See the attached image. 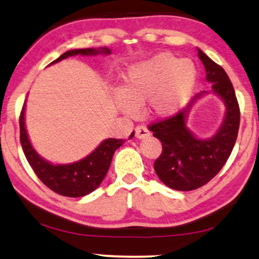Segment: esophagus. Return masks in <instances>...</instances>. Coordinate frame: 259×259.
Wrapping results in <instances>:
<instances>
[{"label":"esophagus","instance_id":"esophagus-1","mask_svg":"<svg viewBox=\"0 0 259 259\" xmlns=\"http://www.w3.org/2000/svg\"><path fill=\"white\" fill-rule=\"evenodd\" d=\"M135 133H136V137L138 139H144V138H146V137L150 136L149 130L146 128L145 126H142V124H140V126H137L136 127Z\"/></svg>","mask_w":259,"mask_h":259}]
</instances>
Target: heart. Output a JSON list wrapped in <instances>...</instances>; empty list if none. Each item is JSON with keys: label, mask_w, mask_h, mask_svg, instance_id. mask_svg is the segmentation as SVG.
Returning a JSON list of instances; mask_svg holds the SVG:
<instances>
[{"label": "heart", "mask_w": 259, "mask_h": 259, "mask_svg": "<svg viewBox=\"0 0 259 259\" xmlns=\"http://www.w3.org/2000/svg\"><path fill=\"white\" fill-rule=\"evenodd\" d=\"M196 69L188 60H179L168 53L131 66L123 76L115 104L121 111L133 114L148 102L149 113L157 117L170 116L181 109L190 97Z\"/></svg>", "instance_id": "b5f03b06"}]
</instances>
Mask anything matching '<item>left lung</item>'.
<instances>
[{"instance_id": "obj_1", "label": "left lung", "mask_w": 259, "mask_h": 259, "mask_svg": "<svg viewBox=\"0 0 259 259\" xmlns=\"http://www.w3.org/2000/svg\"><path fill=\"white\" fill-rule=\"evenodd\" d=\"M198 57L205 67L206 80L226 104L225 121L218 133L210 139H198L186 127L191 105L205 91L198 94L186 110L149 126L162 144V154L154 164L156 174L164 185L178 191L202 187L221 170L232 154L240 124V109L227 73L200 49Z\"/></svg>"}]
</instances>
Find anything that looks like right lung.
Returning a JSON list of instances; mask_svg holds the SVG:
<instances>
[{
  "mask_svg": "<svg viewBox=\"0 0 259 259\" xmlns=\"http://www.w3.org/2000/svg\"><path fill=\"white\" fill-rule=\"evenodd\" d=\"M100 52L101 50H96L94 48L68 50L52 63L61 61L68 56H75L79 54L80 55H96ZM102 53L110 54V50L108 48H103ZM24 114L25 104L21 109L20 119H19L20 143L27 162L41 183L57 194L73 198L86 196L100 186L110 167L115 150L119 149L123 144L124 139H105L88 157L82 158L75 163L53 164L41 158L32 148L26 128H25ZM133 136H135V132L131 133L130 138H133Z\"/></svg>",
  "mask_w": 259,
  "mask_h": 259,
  "instance_id": "obj_1",
  "label": "right lung"
}]
</instances>
